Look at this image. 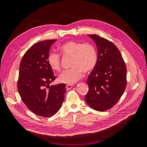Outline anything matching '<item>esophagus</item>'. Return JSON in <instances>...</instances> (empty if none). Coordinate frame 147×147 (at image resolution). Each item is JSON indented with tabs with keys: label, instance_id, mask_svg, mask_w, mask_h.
I'll return each instance as SVG.
<instances>
[{
	"label": "esophagus",
	"instance_id": "1",
	"mask_svg": "<svg viewBox=\"0 0 147 147\" xmlns=\"http://www.w3.org/2000/svg\"><path fill=\"white\" fill-rule=\"evenodd\" d=\"M73 86H74L73 84H67V85H66L67 90H70V89L73 87Z\"/></svg>",
	"mask_w": 147,
	"mask_h": 147
}]
</instances>
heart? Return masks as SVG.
Masks as SVG:
<instances>
[{
    "instance_id": "1",
    "label": "heart",
    "mask_w": 147,
    "mask_h": 147,
    "mask_svg": "<svg viewBox=\"0 0 147 147\" xmlns=\"http://www.w3.org/2000/svg\"><path fill=\"white\" fill-rule=\"evenodd\" d=\"M63 56H72V69L64 70L58 77V81L68 84L78 81L83 72H90L94 69L97 61V55L95 48L91 44H83L74 41L64 43L59 47ZM48 63L55 71L61 69V57L55 53H50L48 56Z\"/></svg>"
}]
</instances>
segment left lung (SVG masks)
Here are the masks:
<instances>
[{
	"instance_id": "8db88e82",
	"label": "left lung",
	"mask_w": 147,
	"mask_h": 147,
	"mask_svg": "<svg viewBox=\"0 0 147 147\" xmlns=\"http://www.w3.org/2000/svg\"><path fill=\"white\" fill-rule=\"evenodd\" d=\"M88 35L96 44L97 61L88 78L89 91L85 100L92 109L104 112L117 103L125 90L126 67L112 42L97 35Z\"/></svg>"
}]
</instances>
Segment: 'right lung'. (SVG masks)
I'll return each mask as SVG.
<instances>
[{
	"mask_svg": "<svg viewBox=\"0 0 147 147\" xmlns=\"http://www.w3.org/2000/svg\"><path fill=\"white\" fill-rule=\"evenodd\" d=\"M56 40L39 42L25 53L20 65L17 88L21 100L34 113L50 117L60 109L64 99V83L50 86L55 80L48 56Z\"/></svg>",
	"mask_w": 147,
	"mask_h": 147,
	"instance_id": "obj_1",
	"label": "right lung"
}]
</instances>
